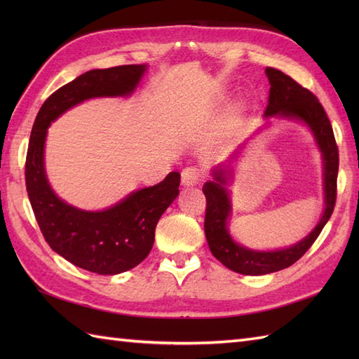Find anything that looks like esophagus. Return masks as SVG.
Returning <instances> with one entry per match:
<instances>
[{
    "label": "esophagus",
    "instance_id": "34e87169",
    "mask_svg": "<svg viewBox=\"0 0 359 359\" xmlns=\"http://www.w3.org/2000/svg\"><path fill=\"white\" fill-rule=\"evenodd\" d=\"M202 179H203V171L197 166H188L182 171V184L187 187L201 184Z\"/></svg>",
    "mask_w": 359,
    "mask_h": 359
}]
</instances>
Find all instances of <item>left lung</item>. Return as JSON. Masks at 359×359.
<instances>
[{
	"label": "left lung",
	"instance_id": "8db88e82",
	"mask_svg": "<svg viewBox=\"0 0 359 359\" xmlns=\"http://www.w3.org/2000/svg\"><path fill=\"white\" fill-rule=\"evenodd\" d=\"M266 77L270 81L269 104L265 109V117H287L297 118L306 123L313 133L324 160V194L325 210L315 230L307 238L294 245L274 251H256L236 243L226 228V219L230 217L231 203L225 189L226 177L225 170L212 172L215 180L207 182L202 191L207 197V210H205V236L212 256L222 262L226 269L241 274H269L287 266L306 255V251L313 245L319 233L323 231L327 220L330 219L334 202H337V179L339 154L337 140H334L330 120L313 93L302 88L292 77L274 67H266Z\"/></svg>",
	"mask_w": 359,
	"mask_h": 359
}]
</instances>
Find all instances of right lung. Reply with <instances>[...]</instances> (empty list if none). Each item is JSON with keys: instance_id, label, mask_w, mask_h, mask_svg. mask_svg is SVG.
<instances>
[{"instance_id": "add662e5", "label": "right lung", "mask_w": 359, "mask_h": 359, "mask_svg": "<svg viewBox=\"0 0 359 359\" xmlns=\"http://www.w3.org/2000/svg\"><path fill=\"white\" fill-rule=\"evenodd\" d=\"M144 71L147 65H125L85 72L43 103L30 133L25 174L38 226L55 253L98 274L128 271L149 255L158 219L179 194L180 174L172 171L108 210L83 211L52 191L44 172L46 133L50 121L88 98L131 95Z\"/></svg>"}]
</instances>
